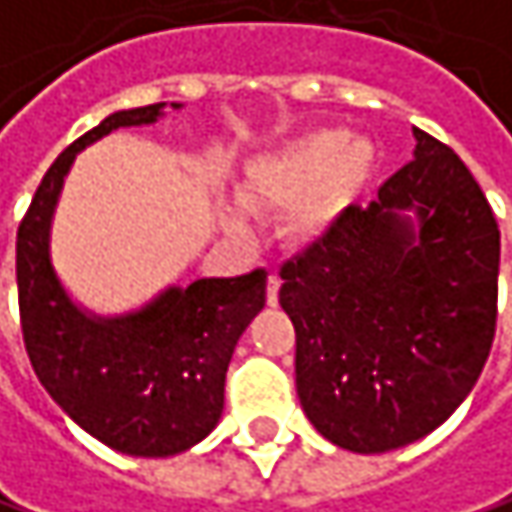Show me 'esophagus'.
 Segmentation results:
<instances>
[{"mask_svg": "<svg viewBox=\"0 0 512 512\" xmlns=\"http://www.w3.org/2000/svg\"><path fill=\"white\" fill-rule=\"evenodd\" d=\"M278 287H281V278L272 272L269 281H266V302L269 304H278Z\"/></svg>", "mask_w": 512, "mask_h": 512, "instance_id": "1", "label": "esophagus"}]
</instances>
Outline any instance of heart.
Returning <instances> with one entry per match:
<instances>
[{
	"mask_svg": "<svg viewBox=\"0 0 512 512\" xmlns=\"http://www.w3.org/2000/svg\"><path fill=\"white\" fill-rule=\"evenodd\" d=\"M375 163L378 152L366 137H349L346 128L304 131L252 161L237 199L249 213L296 205L290 234L299 243H319L346 219ZM222 222L231 234L243 231L237 213H225Z\"/></svg>",
	"mask_w": 512,
	"mask_h": 512,
	"instance_id": "heart-1",
	"label": "heart"
}]
</instances>
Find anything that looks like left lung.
Listing matches in <instances>:
<instances>
[{"instance_id":"1","label":"left lung","mask_w":512,"mask_h":512,"mask_svg":"<svg viewBox=\"0 0 512 512\" xmlns=\"http://www.w3.org/2000/svg\"><path fill=\"white\" fill-rule=\"evenodd\" d=\"M413 161L281 269L296 390L334 445L384 454L472 393L495 334L501 234L478 181L413 128Z\"/></svg>"}]
</instances>
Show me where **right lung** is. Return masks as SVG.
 <instances>
[{
	"label": "right lung",
	"mask_w": 512,
	"mask_h": 512,
	"mask_svg": "<svg viewBox=\"0 0 512 512\" xmlns=\"http://www.w3.org/2000/svg\"><path fill=\"white\" fill-rule=\"evenodd\" d=\"M181 111V102L169 105ZM166 102L105 117L43 175L17 231L28 360L78 428L131 457H172L216 428L237 340L266 304V272L169 284L125 313L75 302L52 263V222L78 152L117 128L163 119Z\"/></svg>",
	"instance_id": "right-lung-1"
}]
</instances>
